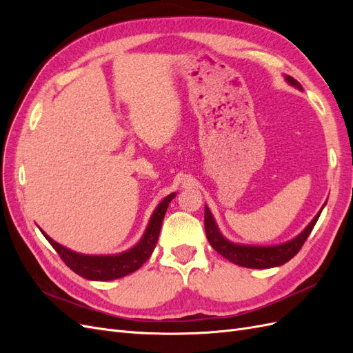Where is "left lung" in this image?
I'll return each instance as SVG.
<instances>
[{"label": "left lung", "instance_id": "1", "mask_svg": "<svg viewBox=\"0 0 353 353\" xmlns=\"http://www.w3.org/2000/svg\"><path fill=\"white\" fill-rule=\"evenodd\" d=\"M287 82L293 85L297 90H302V85L299 83L294 78L285 77ZM323 210V209H321ZM321 215V212L312 219V222L299 234V236L290 241L279 244V245H270V248H261V245H241L234 244L228 241L227 239L222 237L219 232L215 219H213L210 210L208 206L205 208V230L206 236L210 243V245L215 249L223 258L228 259L230 262L236 263L239 266H245V268H272V266H280L285 262L290 261L293 256L299 253L305 244L309 234L314 230L315 223Z\"/></svg>", "mask_w": 353, "mask_h": 353}]
</instances>
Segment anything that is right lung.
Wrapping results in <instances>:
<instances>
[{"instance_id": "1", "label": "right lung", "mask_w": 353, "mask_h": 353, "mask_svg": "<svg viewBox=\"0 0 353 353\" xmlns=\"http://www.w3.org/2000/svg\"><path fill=\"white\" fill-rule=\"evenodd\" d=\"M174 197H175V193L169 194L168 197L163 199V201L160 203V205L156 208V210L153 212L152 219L148 222V227L144 232L141 241L131 250L121 254H114V256L81 254L63 248V245H60L56 241H52L46 232L42 234H44V237L50 241L52 248L56 249L61 261L65 262L73 272H77L78 275L83 276V279L94 280V281H109V280L122 279V276L140 270L143 263L152 256L159 239L160 228H162V221L165 218L166 209L169 206L170 200Z\"/></svg>"}]
</instances>
